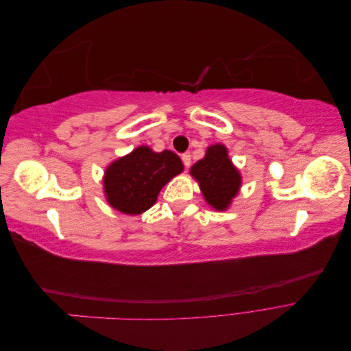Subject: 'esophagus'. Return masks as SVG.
<instances>
[{
    "mask_svg": "<svg viewBox=\"0 0 351 351\" xmlns=\"http://www.w3.org/2000/svg\"><path fill=\"white\" fill-rule=\"evenodd\" d=\"M182 159H183V164H184L186 168H189L190 164H192V155H190L189 152L183 154V155H182Z\"/></svg>",
    "mask_w": 351,
    "mask_h": 351,
    "instance_id": "34e87169",
    "label": "esophagus"
}]
</instances>
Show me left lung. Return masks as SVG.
<instances>
[{
  "label": "left lung",
  "mask_w": 351,
  "mask_h": 351,
  "mask_svg": "<svg viewBox=\"0 0 351 351\" xmlns=\"http://www.w3.org/2000/svg\"><path fill=\"white\" fill-rule=\"evenodd\" d=\"M206 204L215 210H227L241 187V174L228 156L226 145L215 143L206 147L205 156L190 168Z\"/></svg>",
  "instance_id": "1"
}]
</instances>
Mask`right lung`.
<instances>
[{"mask_svg": "<svg viewBox=\"0 0 351 351\" xmlns=\"http://www.w3.org/2000/svg\"><path fill=\"white\" fill-rule=\"evenodd\" d=\"M183 169L182 159L174 152H155L149 146H137L105 168V200L121 214L141 215L155 205L161 189Z\"/></svg>", "mask_w": 351, "mask_h": 351, "instance_id": "obj_1", "label": "right lung"}]
</instances>
